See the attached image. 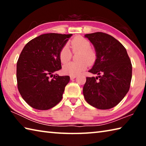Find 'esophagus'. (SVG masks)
Returning a JSON list of instances; mask_svg holds the SVG:
<instances>
[{
  "label": "esophagus",
  "instance_id": "1",
  "mask_svg": "<svg viewBox=\"0 0 146 146\" xmlns=\"http://www.w3.org/2000/svg\"><path fill=\"white\" fill-rule=\"evenodd\" d=\"M76 77V75H71V76H70V78H71V80H73V79L75 78Z\"/></svg>",
  "mask_w": 146,
  "mask_h": 146
}]
</instances>
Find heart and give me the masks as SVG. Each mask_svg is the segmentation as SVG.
<instances>
[{"label": "heart", "instance_id": "b5f03b06", "mask_svg": "<svg viewBox=\"0 0 146 146\" xmlns=\"http://www.w3.org/2000/svg\"><path fill=\"white\" fill-rule=\"evenodd\" d=\"M70 48L74 53L79 51L76 62H70L64 64L63 72L70 75H77L84 71L88 67V64H93L97 58L95 51L91 48V44L87 39L82 36H75L70 42ZM71 53L67 46L61 48L59 52V58L62 63H66L70 60Z\"/></svg>", "mask_w": 146, "mask_h": 146}]
</instances>
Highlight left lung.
<instances>
[{"instance_id":"1","label":"left lung","mask_w":146,"mask_h":146,"mask_svg":"<svg viewBox=\"0 0 146 146\" xmlns=\"http://www.w3.org/2000/svg\"><path fill=\"white\" fill-rule=\"evenodd\" d=\"M84 37L93 44L97 54L89 72L98 76L86 77L84 96L93 107L109 110L117 106L129 90L131 62L123 46L110 35L97 32L86 34Z\"/></svg>"}]
</instances>
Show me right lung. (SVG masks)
I'll return each mask as SVG.
<instances>
[{"label": "right lung", "mask_w": 146, "mask_h": 146, "mask_svg": "<svg viewBox=\"0 0 146 146\" xmlns=\"http://www.w3.org/2000/svg\"><path fill=\"white\" fill-rule=\"evenodd\" d=\"M72 34H43L26 44L17 64L19 93L34 109L48 110L60 102L69 76L54 75L61 70L59 52Z\"/></svg>", "instance_id": "right-lung-1"}]
</instances>
